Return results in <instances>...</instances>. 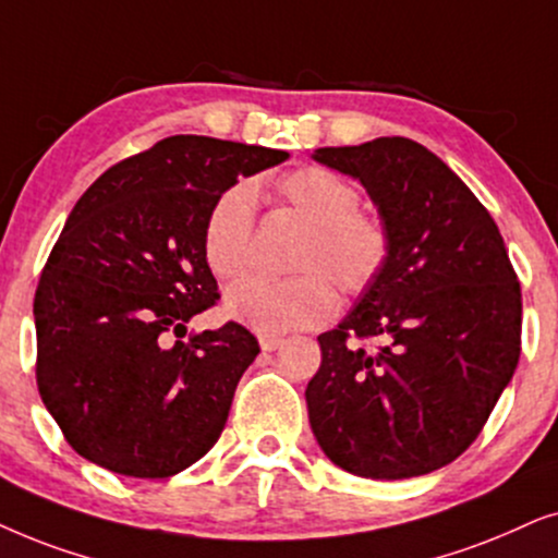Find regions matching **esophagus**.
<instances>
[{"instance_id":"esophagus-1","label":"esophagus","mask_w":558,"mask_h":558,"mask_svg":"<svg viewBox=\"0 0 558 558\" xmlns=\"http://www.w3.org/2000/svg\"><path fill=\"white\" fill-rule=\"evenodd\" d=\"M280 344H283V339L275 337V333H259V347H263V352H275Z\"/></svg>"}]
</instances>
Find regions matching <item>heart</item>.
Wrapping results in <instances>:
<instances>
[{
    "mask_svg": "<svg viewBox=\"0 0 558 558\" xmlns=\"http://www.w3.org/2000/svg\"><path fill=\"white\" fill-rule=\"evenodd\" d=\"M278 196L311 225L299 278L244 275L225 293V311L234 322L263 333L308 329L337 311V291L326 270L347 293L373 283L388 257L383 221L356 211L360 193L347 178L306 166L280 178ZM255 185L240 181L219 193L204 221V259L217 278H232L252 255L255 234Z\"/></svg>",
    "mask_w": 558,
    "mask_h": 558,
    "instance_id": "b5f03b06",
    "label": "heart"
}]
</instances>
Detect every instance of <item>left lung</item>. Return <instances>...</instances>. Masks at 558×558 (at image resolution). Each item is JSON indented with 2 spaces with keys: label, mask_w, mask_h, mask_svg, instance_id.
I'll return each instance as SVG.
<instances>
[{
  "label": "left lung",
  "mask_w": 558,
  "mask_h": 558,
  "mask_svg": "<svg viewBox=\"0 0 558 558\" xmlns=\"http://www.w3.org/2000/svg\"><path fill=\"white\" fill-rule=\"evenodd\" d=\"M311 158L360 181L388 232L383 270L318 337L311 430L356 477L428 474L477 439L521 356V286L500 229L447 162L408 137Z\"/></svg>",
  "instance_id": "left-lung-1"
}]
</instances>
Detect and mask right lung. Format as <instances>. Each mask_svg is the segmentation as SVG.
Listing matches in <instances>:
<instances>
[{"label": "right lung", "instance_id": "right-lung-1", "mask_svg": "<svg viewBox=\"0 0 558 558\" xmlns=\"http://www.w3.org/2000/svg\"><path fill=\"white\" fill-rule=\"evenodd\" d=\"M283 160L175 135L117 162L73 206L35 293L37 390L88 462L162 480L217 444L259 347L234 322L185 326L217 301L204 221L240 175Z\"/></svg>", "mask_w": 558, "mask_h": 558}]
</instances>
